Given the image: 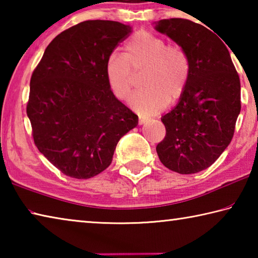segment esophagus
<instances>
[{"instance_id":"34e87169","label":"esophagus","mask_w":258,"mask_h":258,"mask_svg":"<svg viewBox=\"0 0 258 258\" xmlns=\"http://www.w3.org/2000/svg\"><path fill=\"white\" fill-rule=\"evenodd\" d=\"M146 123V119L145 118H141V117H140V119H139V125H143Z\"/></svg>"}]
</instances>
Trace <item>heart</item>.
Segmentation results:
<instances>
[{
	"label": "heart",
	"instance_id": "b5f03b06",
	"mask_svg": "<svg viewBox=\"0 0 258 258\" xmlns=\"http://www.w3.org/2000/svg\"><path fill=\"white\" fill-rule=\"evenodd\" d=\"M145 71L142 86L133 94L130 106L143 117L159 113L166 104H173L186 89L191 62L186 51L165 38L141 30L130 38L125 54L113 51L106 60V77L111 92L126 100L135 82V74Z\"/></svg>",
	"mask_w": 258,
	"mask_h": 258
}]
</instances>
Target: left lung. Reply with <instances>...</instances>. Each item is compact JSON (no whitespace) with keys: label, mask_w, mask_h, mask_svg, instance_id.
<instances>
[{"label":"left lung","mask_w":258,"mask_h":258,"mask_svg":"<svg viewBox=\"0 0 258 258\" xmlns=\"http://www.w3.org/2000/svg\"><path fill=\"white\" fill-rule=\"evenodd\" d=\"M155 29L186 51V89L161 117L165 139L157 154L168 169L194 174L208 168L230 145L241 109L240 80L229 50L211 30L181 18L157 21Z\"/></svg>","instance_id":"8db88e82"}]
</instances>
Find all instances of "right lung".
<instances>
[{
	"mask_svg": "<svg viewBox=\"0 0 258 258\" xmlns=\"http://www.w3.org/2000/svg\"><path fill=\"white\" fill-rule=\"evenodd\" d=\"M130 33L118 21H83L53 38L33 73L27 116L34 142L64 175H98L138 126L106 77L108 55Z\"/></svg>",
	"mask_w": 258,
	"mask_h": 258,
	"instance_id": "add662e5",
	"label": "right lung"
}]
</instances>
